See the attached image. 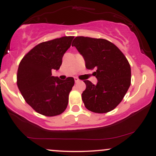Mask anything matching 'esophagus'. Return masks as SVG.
<instances>
[{"label":"esophagus","instance_id":"1","mask_svg":"<svg viewBox=\"0 0 156 156\" xmlns=\"http://www.w3.org/2000/svg\"><path fill=\"white\" fill-rule=\"evenodd\" d=\"M75 82H76V83H78V82H80V80L78 79V78H75Z\"/></svg>","mask_w":156,"mask_h":156}]
</instances>
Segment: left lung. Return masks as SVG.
<instances>
[{"instance_id":"obj_1","label":"left lung","mask_w":156,"mask_h":156,"mask_svg":"<svg viewBox=\"0 0 156 156\" xmlns=\"http://www.w3.org/2000/svg\"><path fill=\"white\" fill-rule=\"evenodd\" d=\"M72 46L83 57L87 69H97L93 73L97 84L84 80L87 88L82 100L85 107L99 114L112 111L122 101L130 85L131 70L126 57L115 44L104 39L76 37Z\"/></svg>"}]
</instances>
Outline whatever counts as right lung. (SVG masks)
Instances as JSON below:
<instances>
[{
  "label": "right lung",
  "mask_w": 156,
  "mask_h": 156,
  "mask_svg": "<svg viewBox=\"0 0 156 156\" xmlns=\"http://www.w3.org/2000/svg\"><path fill=\"white\" fill-rule=\"evenodd\" d=\"M74 37H63L36 45L21 60L17 83L25 101L34 110L47 117L59 115L67 108L74 86L73 77L61 80L52 76Z\"/></svg>",
  "instance_id": "add662e5"
}]
</instances>
